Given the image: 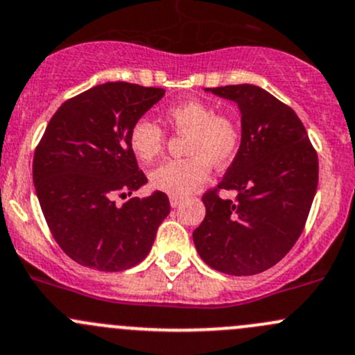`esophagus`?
Returning a JSON list of instances; mask_svg holds the SVG:
<instances>
[{"label": "esophagus", "mask_w": 355, "mask_h": 355, "mask_svg": "<svg viewBox=\"0 0 355 355\" xmlns=\"http://www.w3.org/2000/svg\"><path fill=\"white\" fill-rule=\"evenodd\" d=\"M169 202H171V207L176 208L181 205L182 202H184V198H181V196H169Z\"/></svg>", "instance_id": "esophagus-1"}]
</instances>
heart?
I'll use <instances>...</instances> for the list:
<instances>
[{
    "label": "heart",
    "mask_w": 355,
    "mask_h": 355,
    "mask_svg": "<svg viewBox=\"0 0 355 355\" xmlns=\"http://www.w3.org/2000/svg\"><path fill=\"white\" fill-rule=\"evenodd\" d=\"M164 119L173 130L188 133L189 157L167 160L150 173V184L173 196H186L207 181L211 164L225 166L234 159L241 144V130L229 114L215 112L208 102L191 98L171 105ZM131 152L141 162H150L164 150V131L148 119H138L128 135Z\"/></svg>",
    "instance_id": "heart-1"
}]
</instances>
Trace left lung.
<instances>
[{"instance_id":"left-lung-1","label":"left lung","mask_w":355,"mask_h":355,"mask_svg":"<svg viewBox=\"0 0 355 355\" xmlns=\"http://www.w3.org/2000/svg\"><path fill=\"white\" fill-rule=\"evenodd\" d=\"M236 102L241 145L218 189L203 195V222L193 232L200 258L227 275H254L279 263L304 229L318 188V155L288 105L257 85L205 89Z\"/></svg>"}]
</instances>
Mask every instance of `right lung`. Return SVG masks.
Returning <instances> with one entry per match:
<instances>
[{"label":"right lung","mask_w":355,"mask_h":355,"mask_svg":"<svg viewBox=\"0 0 355 355\" xmlns=\"http://www.w3.org/2000/svg\"><path fill=\"white\" fill-rule=\"evenodd\" d=\"M166 90L126 82L92 87L64 102L34 153L35 193L61 250L101 272H121L147 258L171 205L166 193L116 196L147 184L131 152V126Z\"/></svg>","instance_id":"obj_1"}]
</instances>
